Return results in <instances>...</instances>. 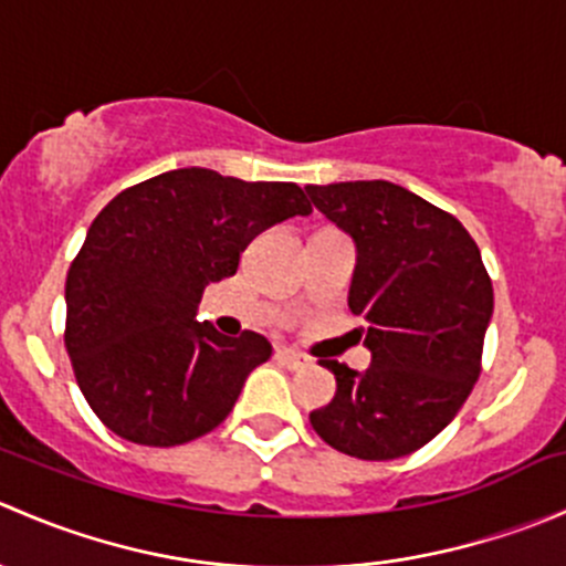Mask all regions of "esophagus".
Returning <instances> with one entry per match:
<instances>
[{"instance_id": "obj_1", "label": "esophagus", "mask_w": 566, "mask_h": 566, "mask_svg": "<svg viewBox=\"0 0 566 566\" xmlns=\"http://www.w3.org/2000/svg\"><path fill=\"white\" fill-rule=\"evenodd\" d=\"M276 358H279V364H284V367L293 369V373L312 367V358L310 356H304V353H298V350H287V347L276 350Z\"/></svg>"}]
</instances>
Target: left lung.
I'll use <instances>...</instances> for the list:
<instances>
[{"mask_svg":"<svg viewBox=\"0 0 566 566\" xmlns=\"http://www.w3.org/2000/svg\"><path fill=\"white\" fill-rule=\"evenodd\" d=\"M306 193L356 241L347 304L367 319L364 345L373 350L364 375L323 361L336 397L310 421L350 458H405L458 416L476 384L493 282L465 227L408 188L356 180Z\"/></svg>","mask_w":566,"mask_h":566,"instance_id":"left-lung-1","label":"left lung"}]
</instances>
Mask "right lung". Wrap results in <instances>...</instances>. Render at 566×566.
Returning a JSON list of instances; mask_svg holds the SVG:
<instances>
[{
  "label": "right lung",
  "instance_id": "obj_1",
  "mask_svg": "<svg viewBox=\"0 0 566 566\" xmlns=\"http://www.w3.org/2000/svg\"><path fill=\"white\" fill-rule=\"evenodd\" d=\"M312 205L295 182L172 169L119 191L95 216L65 282V350L93 413L142 447L216 430L249 373L268 361L256 331L197 323L210 282L235 276L256 232Z\"/></svg>",
  "mask_w": 566,
  "mask_h": 566
}]
</instances>
